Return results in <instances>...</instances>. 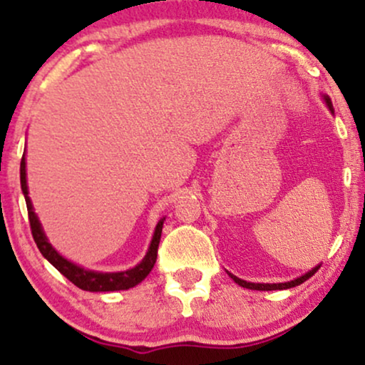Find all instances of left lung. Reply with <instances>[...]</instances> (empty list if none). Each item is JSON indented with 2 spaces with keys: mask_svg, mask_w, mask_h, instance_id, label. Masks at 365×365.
<instances>
[{
  "mask_svg": "<svg viewBox=\"0 0 365 365\" xmlns=\"http://www.w3.org/2000/svg\"><path fill=\"white\" fill-rule=\"evenodd\" d=\"M324 101H326V106L329 108V111H331V113H334V110H333V104H331V99L328 98V96H324ZM319 267H321V264H317V266H316V267H312L311 271H307V273H305V274L299 276V278L292 279V282H287V283H250V282H245V279L237 278V276H235V274H232V273H228V274H230V278H232L233 282H235L237 284H240V287H244V288H249V290L269 292V290H287V288L299 287V284H302V283L305 282V279H309V278H311L312 274H316V271L319 269Z\"/></svg>",
  "mask_w": 365,
  "mask_h": 365,
  "instance_id": "8db88e82",
  "label": "left lung"
}]
</instances>
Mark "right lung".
I'll list each match as a JSON object with an SVG mask.
<instances>
[{"label":"right lung","mask_w":365,"mask_h":365,"mask_svg":"<svg viewBox=\"0 0 365 365\" xmlns=\"http://www.w3.org/2000/svg\"><path fill=\"white\" fill-rule=\"evenodd\" d=\"M20 185H22V192L25 197V204H27L29 211V221H31V230L34 242L37 244V249L41 250V254L48 259L49 262L56 267L60 273L68 278L75 287L82 288L86 292H116V290H128L133 288L135 284H139L142 279L150 273V269L154 267L158 259V247L159 240H161V232H163V223H165V217L158 221L156 230H154L153 240L148 249V254L144 255V259L137 264V266L130 267L127 271H118V273H101V271H91L86 267L78 266L68 259H65L58 252L54 247L48 242L43 226L37 215L34 212V206H32V200L29 197V188H27V171H25V154L20 163Z\"/></svg>","instance_id":"add662e5"}]
</instances>
